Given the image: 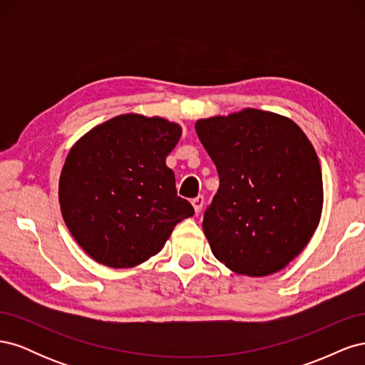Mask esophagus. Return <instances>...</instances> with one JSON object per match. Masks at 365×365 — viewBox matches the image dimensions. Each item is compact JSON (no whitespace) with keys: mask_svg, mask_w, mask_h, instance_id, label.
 <instances>
[{"mask_svg":"<svg viewBox=\"0 0 365 365\" xmlns=\"http://www.w3.org/2000/svg\"><path fill=\"white\" fill-rule=\"evenodd\" d=\"M192 205L195 208V212L200 213L201 210H202V205H204V196H196L195 200L192 201Z\"/></svg>","mask_w":365,"mask_h":365,"instance_id":"esophagus-1","label":"esophagus"}]
</instances>
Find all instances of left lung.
<instances>
[{"mask_svg":"<svg viewBox=\"0 0 365 365\" xmlns=\"http://www.w3.org/2000/svg\"><path fill=\"white\" fill-rule=\"evenodd\" d=\"M219 173L204 235L228 269L264 277L286 268L314 236L323 212L317 152L288 117L245 108L195 123Z\"/></svg>","mask_w":365,"mask_h":365,"instance_id":"left-lung-1","label":"left lung"}]
</instances>
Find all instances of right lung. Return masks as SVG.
Wrapping results in <instances>:
<instances>
[{
  "label": "right lung",
  "instance_id": "add662e5",
  "mask_svg": "<svg viewBox=\"0 0 365 365\" xmlns=\"http://www.w3.org/2000/svg\"><path fill=\"white\" fill-rule=\"evenodd\" d=\"M181 134L175 121L129 113L74 143L61 172L59 205L71 236L93 260L134 268L195 215L176 195L173 170L165 165Z\"/></svg>",
  "mask_w": 365,
  "mask_h": 365
}]
</instances>
